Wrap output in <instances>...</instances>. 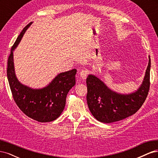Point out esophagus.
I'll list each match as a JSON object with an SVG mask.
<instances>
[{
    "instance_id": "esophagus-1",
    "label": "esophagus",
    "mask_w": 158,
    "mask_h": 158,
    "mask_svg": "<svg viewBox=\"0 0 158 158\" xmlns=\"http://www.w3.org/2000/svg\"><path fill=\"white\" fill-rule=\"evenodd\" d=\"M88 73H89V71L87 69H83V70H82L80 72V73H79L80 78H82V79H85V78H86V77H87L88 74Z\"/></svg>"
}]
</instances>
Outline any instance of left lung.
Segmentation results:
<instances>
[{
  "label": "left lung",
  "instance_id": "8db88e82",
  "mask_svg": "<svg viewBox=\"0 0 158 158\" xmlns=\"http://www.w3.org/2000/svg\"><path fill=\"white\" fill-rule=\"evenodd\" d=\"M149 62L142 83L130 94H120L110 89L102 80L94 74L86 78L87 103L90 112L98 121L111 123L123 120L137 112L144 103L150 89Z\"/></svg>",
  "mask_w": 158,
  "mask_h": 158
}]
</instances>
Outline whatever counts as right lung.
<instances>
[{
	"label": "right lung",
	"mask_w": 158,
	"mask_h": 158,
	"mask_svg": "<svg viewBox=\"0 0 158 158\" xmlns=\"http://www.w3.org/2000/svg\"><path fill=\"white\" fill-rule=\"evenodd\" d=\"M32 23L23 28L12 47L8 59L7 78L13 98L21 111L33 120L47 123L55 120L63 111L66 95L76 84L77 70L73 69L59 73L42 88H31L18 80L14 69L13 51Z\"/></svg>",
	"instance_id": "add662e5"
}]
</instances>
